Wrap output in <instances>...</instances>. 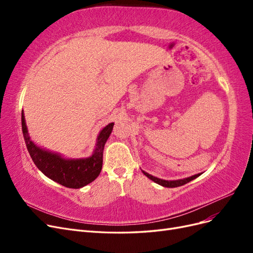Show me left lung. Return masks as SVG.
<instances>
[{
  "instance_id": "1",
  "label": "left lung",
  "mask_w": 253,
  "mask_h": 253,
  "mask_svg": "<svg viewBox=\"0 0 253 253\" xmlns=\"http://www.w3.org/2000/svg\"><path fill=\"white\" fill-rule=\"evenodd\" d=\"M142 173L147 176L148 178H150L151 180H153L154 182L158 183V185L163 186V187H167V188H176V187H180L182 185H186L187 182L191 181L195 179L196 177H198L202 173H198V174H195V175H192L190 176V177H187V178H183V179H177V180H165V179H160V178H157L155 177V176H153L147 172L142 171Z\"/></svg>"
}]
</instances>
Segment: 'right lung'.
Here are the masks:
<instances>
[{
	"instance_id": "add662e5",
	"label": "right lung",
	"mask_w": 253,
	"mask_h": 253,
	"mask_svg": "<svg viewBox=\"0 0 253 253\" xmlns=\"http://www.w3.org/2000/svg\"><path fill=\"white\" fill-rule=\"evenodd\" d=\"M22 131L26 148L30 157L44 175L60 185L66 188L79 189L94 181L100 174L103 162L104 144L110 137L114 124H109L104 126L97 137L96 148L91 156L87 158L67 159L57 153H52L44 150L37 145L30 137L27 131L24 112H22Z\"/></svg>"
}]
</instances>
